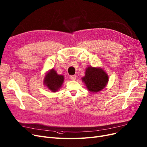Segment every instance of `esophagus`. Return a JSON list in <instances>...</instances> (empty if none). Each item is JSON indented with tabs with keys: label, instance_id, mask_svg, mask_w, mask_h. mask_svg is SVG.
I'll use <instances>...</instances> for the list:
<instances>
[{
	"label": "esophagus",
	"instance_id": "34e87169",
	"mask_svg": "<svg viewBox=\"0 0 147 147\" xmlns=\"http://www.w3.org/2000/svg\"><path fill=\"white\" fill-rule=\"evenodd\" d=\"M70 79L71 80H75L76 79V76H70Z\"/></svg>",
	"mask_w": 147,
	"mask_h": 147
}]
</instances>
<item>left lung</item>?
Returning <instances> with one entry per match:
<instances>
[{"instance_id": "obj_1", "label": "left lung", "mask_w": 147, "mask_h": 147, "mask_svg": "<svg viewBox=\"0 0 147 147\" xmlns=\"http://www.w3.org/2000/svg\"><path fill=\"white\" fill-rule=\"evenodd\" d=\"M88 90L97 93L106 86L109 81V76L101 67L89 66L86 68L85 76L82 78Z\"/></svg>"}]
</instances>
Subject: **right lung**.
<instances>
[{
  "label": "right lung",
  "mask_w": 147,
  "mask_h": 147,
  "mask_svg": "<svg viewBox=\"0 0 147 147\" xmlns=\"http://www.w3.org/2000/svg\"><path fill=\"white\" fill-rule=\"evenodd\" d=\"M64 80L63 75L58 74L54 68H51L45 73L43 82L48 90L52 92H56L60 90Z\"/></svg>",
  "instance_id": "1"
}]
</instances>
